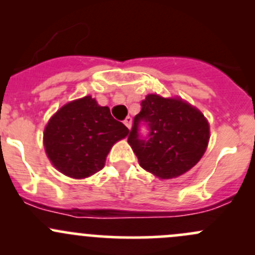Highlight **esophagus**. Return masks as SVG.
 <instances>
[{
    "mask_svg": "<svg viewBox=\"0 0 255 255\" xmlns=\"http://www.w3.org/2000/svg\"><path fill=\"white\" fill-rule=\"evenodd\" d=\"M123 123H125L126 127L130 128V126H132V118H130L129 116H128V117H126V120L123 121Z\"/></svg>",
    "mask_w": 255,
    "mask_h": 255,
    "instance_id": "1",
    "label": "esophagus"
}]
</instances>
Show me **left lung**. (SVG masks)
I'll list each match as a JSON object with an SVG mask.
<instances>
[{
    "instance_id": "1",
    "label": "left lung",
    "mask_w": 255,
    "mask_h": 255,
    "mask_svg": "<svg viewBox=\"0 0 255 255\" xmlns=\"http://www.w3.org/2000/svg\"><path fill=\"white\" fill-rule=\"evenodd\" d=\"M140 106L128 143L144 170L159 179H173L196 165L210 139L205 116L181 99H165L155 94L148 95ZM142 123L149 129L145 138L139 134Z\"/></svg>"
}]
</instances>
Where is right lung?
<instances>
[{
  "label": "right lung",
  "instance_id": "obj_1",
  "mask_svg": "<svg viewBox=\"0 0 255 255\" xmlns=\"http://www.w3.org/2000/svg\"><path fill=\"white\" fill-rule=\"evenodd\" d=\"M128 128L91 96L64 105L44 129L45 153L64 175L84 179L105 166L112 145L128 134Z\"/></svg>",
  "mask_w": 255,
  "mask_h": 255
}]
</instances>
